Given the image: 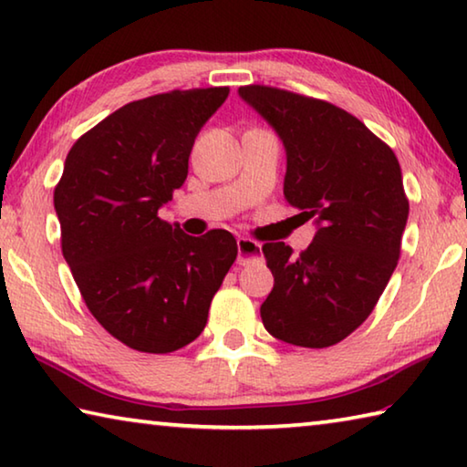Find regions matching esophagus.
I'll return each instance as SVG.
<instances>
[{
	"label": "esophagus",
	"mask_w": 467,
	"mask_h": 467,
	"mask_svg": "<svg viewBox=\"0 0 467 467\" xmlns=\"http://www.w3.org/2000/svg\"><path fill=\"white\" fill-rule=\"evenodd\" d=\"M236 247H239V264L241 265L262 259V244L249 239V236H239V239H236Z\"/></svg>",
	"instance_id": "esophagus-1"
}]
</instances>
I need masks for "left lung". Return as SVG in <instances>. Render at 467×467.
Wrapping results in <instances>:
<instances>
[{
  "label": "left lung",
  "mask_w": 467,
  "mask_h": 467,
  "mask_svg": "<svg viewBox=\"0 0 467 467\" xmlns=\"http://www.w3.org/2000/svg\"><path fill=\"white\" fill-rule=\"evenodd\" d=\"M286 148L284 197L317 234L298 255L284 243L262 251L274 288L265 329L282 342L327 348L373 313L398 265L408 197L393 150L348 110L274 86H241Z\"/></svg>",
  "instance_id": "1"
}]
</instances>
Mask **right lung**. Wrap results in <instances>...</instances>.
Returning <instances> with one entry per match:
<instances>
[{
  "label": "right lung",
  "mask_w": 467,
  "mask_h": 467,
  "mask_svg": "<svg viewBox=\"0 0 467 467\" xmlns=\"http://www.w3.org/2000/svg\"><path fill=\"white\" fill-rule=\"evenodd\" d=\"M228 86L128 102L76 140L53 203L61 251L88 311L121 344L169 354L192 344L236 259L234 236H189L158 218Z\"/></svg>",
  "instance_id": "1"
}]
</instances>
